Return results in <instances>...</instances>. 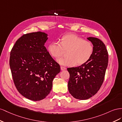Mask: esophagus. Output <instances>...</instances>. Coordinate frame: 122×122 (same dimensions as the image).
Here are the masks:
<instances>
[{
	"label": "esophagus",
	"instance_id": "34e87169",
	"mask_svg": "<svg viewBox=\"0 0 122 122\" xmlns=\"http://www.w3.org/2000/svg\"><path fill=\"white\" fill-rule=\"evenodd\" d=\"M61 71H64V70H65V69H66V68L64 66H61Z\"/></svg>",
	"mask_w": 122,
	"mask_h": 122
}]
</instances>
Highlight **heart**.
<instances>
[{"label": "heart", "instance_id": "heart-1", "mask_svg": "<svg viewBox=\"0 0 122 122\" xmlns=\"http://www.w3.org/2000/svg\"><path fill=\"white\" fill-rule=\"evenodd\" d=\"M68 57L62 58L57 60L64 66H72L76 64L86 63L92 57L93 46L91 42L74 34L66 35L61 38V43L53 41L48 46V51L52 57L59 58L63 55L65 51H68Z\"/></svg>", "mask_w": 122, "mask_h": 122}]
</instances>
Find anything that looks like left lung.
Instances as JSON below:
<instances>
[{
  "label": "left lung",
  "instance_id": "obj_1",
  "mask_svg": "<svg viewBox=\"0 0 122 122\" xmlns=\"http://www.w3.org/2000/svg\"><path fill=\"white\" fill-rule=\"evenodd\" d=\"M93 46L92 57L86 63L68 68V91L75 98L86 100L97 93L101 87L108 62L105 45L97 38L88 37Z\"/></svg>",
  "mask_w": 122,
  "mask_h": 122
}]
</instances>
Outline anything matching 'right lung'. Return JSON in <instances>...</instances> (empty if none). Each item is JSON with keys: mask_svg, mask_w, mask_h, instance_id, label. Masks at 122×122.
Here are the masks:
<instances>
[{"mask_svg": "<svg viewBox=\"0 0 122 122\" xmlns=\"http://www.w3.org/2000/svg\"><path fill=\"white\" fill-rule=\"evenodd\" d=\"M47 35L37 32L24 34L16 42L10 53V66L17 90L33 101L44 99L60 66L51 57L44 44Z\"/></svg>", "mask_w": 122, "mask_h": 122, "instance_id": "add662e5", "label": "right lung"}]
</instances>
